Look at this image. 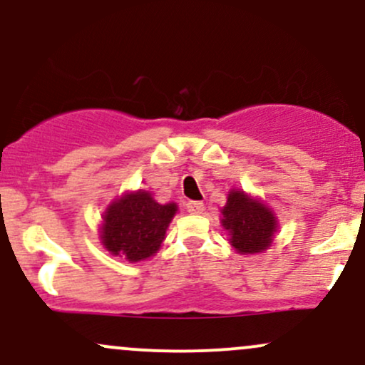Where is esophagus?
I'll return each mask as SVG.
<instances>
[{
	"label": "esophagus",
	"mask_w": 365,
	"mask_h": 365,
	"mask_svg": "<svg viewBox=\"0 0 365 365\" xmlns=\"http://www.w3.org/2000/svg\"><path fill=\"white\" fill-rule=\"evenodd\" d=\"M185 206H187V211L192 215H201L204 211V202L201 201H189Z\"/></svg>",
	"instance_id": "esophagus-1"
}]
</instances>
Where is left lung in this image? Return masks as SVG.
I'll return each mask as SVG.
<instances>
[{
	"mask_svg": "<svg viewBox=\"0 0 365 365\" xmlns=\"http://www.w3.org/2000/svg\"><path fill=\"white\" fill-rule=\"evenodd\" d=\"M220 213L228 242L239 255L263 253L279 232V220L272 207L242 189H230Z\"/></svg>",
	"mask_w": 365,
	"mask_h": 365,
	"instance_id": "left-lung-1",
	"label": "left lung"
}]
</instances>
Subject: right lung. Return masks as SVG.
<instances>
[{"instance_id": "obj_1", "label": "right lung", "mask_w": 365, "mask_h": 365, "mask_svg": "<svg viewBox=\"0 0 365 365\" xmlns=\"http://www.w3.org/2000/svg\"><path fill=\"white\" fill-rule=\"evenodd\" d=\"M176 213V202H158L143 189L126 190L103 211L98 239L110 255L130 263L143 262L161 250Z\"/></svg>"}]
</instances>
